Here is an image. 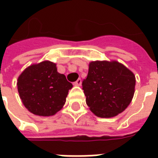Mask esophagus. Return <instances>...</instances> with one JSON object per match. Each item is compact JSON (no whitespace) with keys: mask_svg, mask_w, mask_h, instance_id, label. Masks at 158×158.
Returning a JSON list of instances; mask_svg holds the SVG:
<instances>
[{"mask_svg":"<svg viewBox=\"0 0 158 158\" xmlns=\"http://www.w3.org/2000/svg\"><path fill=\"white\" fill-rule=\"evenodd\" d=\"M81 84H82V80H81V79H77L75 82L73 83V85H75V86L81 85Z\"/></svg>","mask_w":158,"mask_h":158,"instance_id":"34e87169","label":"esophagus"}]
</instances>
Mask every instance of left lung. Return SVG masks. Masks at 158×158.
<instances>
[{"label": "left lung", "instance_id": "1", "mask_svg": "<svg viewBox=\"0 0 158 158\" xmlns=\"http://www.w3.org/2000/svg\"><path fill=\"white\" fill-rule=\"evenodd\" d=\"M135 86L134 73L116 61L91 62L82 82L86 104L100 118H112L124 111L132 101Z\"/></svg>", "mask_w": 158, "mask_h": 158}]
</instances>
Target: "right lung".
<instances>
[{"instance_id": "1", "label": "right lung", "mask_w": 158, "mask_h": 158, "mask_svg": "<svg viewBox=\"0 0 158 158\" xmlns=\"http://www.w3.org/2000/svg\"><path fill=\"white\" fill-rule=\"evenodd\" d=\"M18 90L23 105L39 116H52L65 104L73 85L57 72L55 63L45 61L29 66L18 79Z\"/></svg>"}]
</instances>
